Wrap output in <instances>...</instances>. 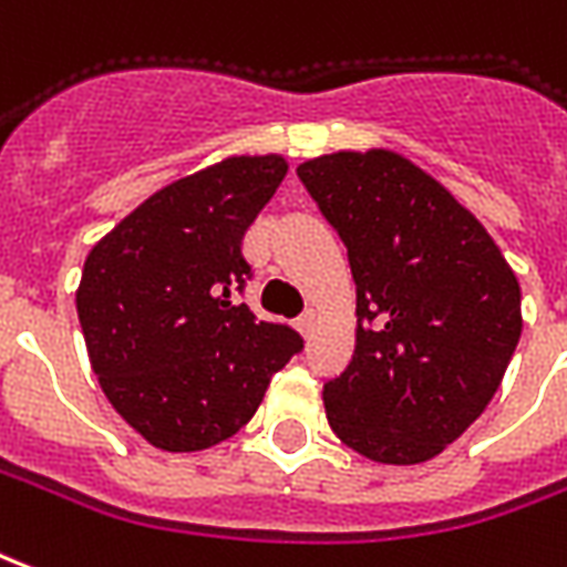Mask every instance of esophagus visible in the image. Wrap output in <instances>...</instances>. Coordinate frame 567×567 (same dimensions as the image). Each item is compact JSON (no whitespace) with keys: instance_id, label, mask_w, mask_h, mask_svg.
<instances>
[{"instance_id":"34e87169","label":"esophagus","mask_w":567,"mask_h":567,"mask_svg":"<svg viewBox=\"0 0 567 567\" xmlns=\"http://www.w3.org/2000/svg\"><path fill=\"white\" fill-rule=\"evenodd\" d=\"M312 324H316V312H312V309H306L303 316L297 318V330H300L303 337H309V333H312Z\"/></svg>"}]
</instances>
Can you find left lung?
<instances>
[{
	"instance_id": "obj_1",
	"label": "left lung",
	"mask_w": 567,
	"mask_h": 567,
	"mask_svg": "<svg viewBox=\"0 0 567 567\" xmlns=\"http://www.w3.org/2000/svg\"><path fill=\"white\" fill-rule=\"evenodd\" d=\"M297 177L358 285V346L324 384L327 421L375 463L433 460L502 384L523 330L517 276L484 225L402 155H321Z\"/></svg>"
}]
</instances>
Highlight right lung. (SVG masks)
<instances>
[{"mask_svg":"<svg viewBox=\"0 0 567 567\" xmlns=\"http://www.w3.org/2000/svg\"><path fill=\"white\" fill-rule=\"evenodd\" d=\"M285 174L282 155L225 158L155 192L86 255L78 318L92 372L162 451L230 439L303 351L295 327L237 303L251 279L243 237Z\"/></svg>","mask_w":567,"mask_h":567,"instance_id":"add662e5","label":"right lung"}]
</instances>
